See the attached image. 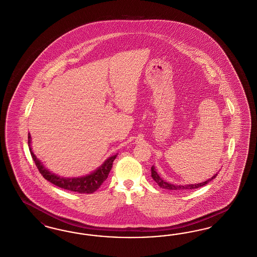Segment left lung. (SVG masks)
<instances>
[{"mask_svg":"<svg viewBox=\"0 0 257 257\" xmlns=\"http://www.w3.org/2000/svg\"><path fill=\"white\" fill-rule=\"evenodd\" d=\"M151 176L153 178L155 182L158 184L159 186H161L162 188H165V189H168V190H187V189H194V188H198V187H201V186H204V185L208 184L209 182H211L213 179H215L217 177V173L214 176H212L210 179L206 180L205 182L203 183H200V184H194V185H173V184H170V183H167L165 182V180H163L160 175L158 174V172L156 171L154 166L151 167Z\"/></svg>","mask_w":257,"mask_h":257,"instance_id":"8db88e82","label":"left lung"}]
</instances>
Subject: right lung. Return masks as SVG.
Listing matches in <instances>:
<instances>
[{
  "mask_svg": "<svg viewBox=\"0 0 257 257\" xmlns=\"http://www.w3.org/2000/svg\"><path fill=\"white\" fill-rule=\"evenodd\" d=\"M29 147L31 151V157L37 166L39 172L41 173L42 176L56 186H59L64 189L71 190L73 192H78V193H92L96 191L100 185H102L103 182L107 179L108 175L110 173L112 166H113V162L114 159L116 158V155H113L112 157L108 158L101 166H99L96 170H94L91 174L86 175L83 177H78V178H63L60 176L52 173L47 169L41 162L36 158V156L32 152V149L31 147V134H29Z\"/></svg>",
  "mask_w": 257,
  "mask_h": 257,
  "instance_id": "obj_1",
  "label": "right lung"
}]
</instances>
